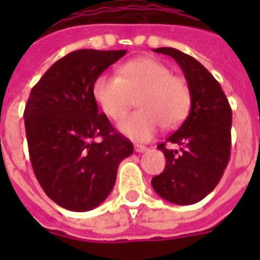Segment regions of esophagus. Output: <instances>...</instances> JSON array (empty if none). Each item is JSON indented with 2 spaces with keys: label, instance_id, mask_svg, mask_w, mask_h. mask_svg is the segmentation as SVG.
Instances as JSON below:
<instances>
[{
  "label": "esophagus",
  "instance_id": "obj_1",
  "mask_svg": "<svg viewBox=\"0 0 260 260\" xmlns=\"http://www.w3.org/2000/svg\"><path fill=\"white\" fill-rule=\"evenodd\" d=\"M147 150L146 146H143V145H135V152L136 153H145Z\"/></svg>",
  "mask_w": 260,
  "mask_h": 260
}]
</instances>
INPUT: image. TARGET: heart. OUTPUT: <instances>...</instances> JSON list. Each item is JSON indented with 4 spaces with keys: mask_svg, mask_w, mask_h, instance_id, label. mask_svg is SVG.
I'll list each match as a JSON object with an SVG mask.
<instances>
[{
    "mask_svg": "<svg viewBox=\"0 0 260 260\" xmlns=\"http://www.w3.org/2000/svg\"><path fill=\"white\" fill-rule=\"evenodd\" d=\"M135 113L126 115L118 129L132 141H149L163 125L166 129L180 125L189 113L191 87L185 79L158 59L141 57L118 67V76L102 74L93 83V97L110 118L124 117L138 96Z\"/></svg>",
    "mask_w": 260,
    "mask_h": 260,
    "instance_id": "heart-1",
    "label": "heart"
}]
</instances>
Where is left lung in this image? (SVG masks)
Returning <instances> with one entry per match:
<instances>
[{"label":"left lung","instance_id":"left-lung-1","mask_svg":"<svg viewBox=\"0 0 260 260\" xmlns=\"http://www.w3.org/2000/svg\"><path fill=\"white\" fill-rule=\"evenodd\" d=\"M154 53L177 61L191 87L192 104L186 119L157 146L167 158L164 171L153 177L160 198L174 205H193L216 188L230 160L233 113L221 86L193 57L171 47ZM167 143L178 149H167Z\"/></svg>","mask_w":260,"mask_h":260}]
</instances>
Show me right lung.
I'll list each match as a JSON object with an SVG mask.
<instances>
[{
    "label": "right lung",
    "instance_id": "obj_1",
    "mask_svg": "<svg viewBox=\"0 0 260 260\" xmlns=\"http://www.w3.org/2000/svg\"><path fill=\"white\" fill-rule=\"evenodd\" d=\"M126 50H78L58 59L31 89L25 128L31 167L50 199L72 212L106 201L132 142L99 113L93 83ZM102 139V141H96Z\"/></svg>",
    "mask_w": 260,
    "mask_h": 260
}]
</instances>
